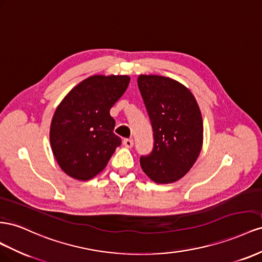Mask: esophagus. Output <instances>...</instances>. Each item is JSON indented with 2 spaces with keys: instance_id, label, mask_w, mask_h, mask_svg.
<instances>
[{
  "instance_id": "esophagus-1",
  "label": "esophagus",
  "mask_w": 262,
  "mask_h": 262,
  "mask_svg": "<svg viewBox=\"0 0 262 262\" xmlns=\"http://www.w3.org/2000/svg\"><path fill=\"white\" fill-rule=\"evenodd\" d=\"M123 145L127 148H132L134 146V140L132 138H125L123 140Z\"/></svg>"
}]
</instances>
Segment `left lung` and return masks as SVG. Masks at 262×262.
I'll use <instances>...</instances> for the list:
<instances>
[{"label": "left lung", "instance_id": "1", "mask_svg": "<svg viewBox=\"0 0 262 262\" xmlns=\"http://www.w3.org/2000/svg\"><path fill=\"white\" fill-rule=\"evenodd\" d=\"M137 83L154 132V148L140 157L141 169L157 183L178 181L196 161L203 144L196 100L170 78L139 76Z\"/></svg>", "mask_w": 262, "mask_h": 262}]
</instances>
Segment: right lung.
<instances>
[{
  "mask_svg": "<svg viewBox=\"0 0 262 262\" xmlns=\"http://www.w3.org/2000/svg\"><path fill=\"white\" fill-rule=\"evenodd\" d=\"M127 76H93L83 80L59 104L50 126L52 152L64 172L85 181L106 167L122 144L114 134L110 110L129 84Z\"/></svg>",
  "mask_w": 262,
  "mask_h": 262,
  "instance_id": "right-lung-1",
  "label": "right lung"
}]
</instances>
